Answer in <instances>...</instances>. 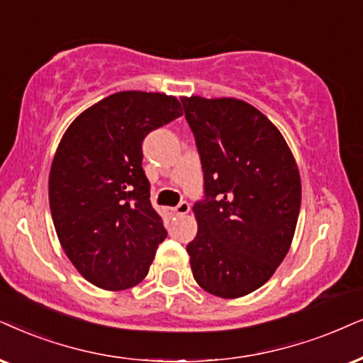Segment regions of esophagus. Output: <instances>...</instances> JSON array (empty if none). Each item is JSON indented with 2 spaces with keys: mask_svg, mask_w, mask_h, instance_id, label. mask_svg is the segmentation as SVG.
<instances>
[{
  "mask_svg": "<svg viewBox=\"0 0 363 363\" xmlns=\"http://www.w3.org/2000/svg\"><path fill=\"white\" fill-rule=\"evenodd\" d=\"M189 211H191V204L187 203V201H181V203H179L176 208L171 209V213L176 214V216H182V214L189 213Z\"/></svg>",
  "mask_w": 363,
  "mask_h": 363,
  "instance_id": "obj_1",
  "label": "esophagus"
}]
</instances>
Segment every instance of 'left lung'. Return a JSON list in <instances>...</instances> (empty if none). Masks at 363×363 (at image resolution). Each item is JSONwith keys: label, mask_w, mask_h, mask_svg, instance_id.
<instances>
[{"label": "left lung", "mask_w": 363, "mask_h": 363, "mask_svg": "<svg viewBox=\"0 0 363 363\" xmlns=\"http://www.w3.org/2000/svg\"><path fill=\"white\" fill-rule=\"evenodd\" d=\"M204 172L194 204L191 269L203 290L240 298L258 290L290 250L301 182L281 132L238 99L182 97Z\"/></svg>", "instance_id": "1"}]
</instances>
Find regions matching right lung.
<instances>
[{"label": "right lung", "mask_w": 363, "mask_h": 363, "mask_svg": "<svg viewBox=\"0 0 363 363\" xmlns=\"http://www.w3.org/2000/svg\"><path fill=\"white\" fill-rule=\"evenodd\" d=\"M181 116L171 95L118 91L84 110L60 140L48 179L55 231L95 286L121 291L139 284L167 238L150 204L142 142Z\"/></svg>", "instance_id": "1"}]
</instances>
